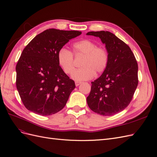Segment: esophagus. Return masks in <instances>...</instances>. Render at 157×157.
Masks as SVG:
<instances>
[{"label":"esophagus","mask_w":157,"mask_h":157,"mask_svg":"<svg viewBox=\"0 0 157 157\" xmlns=\"http://www.w3.org/2000/svg\"><path fill=\"white\" fill-rule=\"evenodd\" d=\"M80 84H82V82H78V81H76V82H75V85H76V86H79V85H80Z\"/></svg>","instance_id":"1"}]
</instances>
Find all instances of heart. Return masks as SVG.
I'll return each instance as SVG.
<instances>
[{
    "instance_id": "obj_1",
    "label": "heart",
    "mask_w": 157,
    "mask_h": 157,
    "mask_svg": "<svg viewBox=\"0 0 157 157\" xmlns=\"http://www.w3.org/2000/svg\"><path fill=\"white\" fill-rule=\"evenodd\" d=\"M73 53L76 56H84L80 62V67L76 69L71 77L77 81L92 78L95 73L101 74L107 67L109 54L103 46H97L96 42L88 39L76 42L73 45ZM58 61L61 68L66 74H71L75 68V59L72 52L65 48L58 53Z\"/></svg>"
}]
</instances>
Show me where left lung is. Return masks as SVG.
Returning <instances> with one entry per match:
<instances>
[{
    "label": "left lung",
    "mask_w": 157,
    "mask_h": 157,
    "mask_svg": "<svg viewBox=\"0 0 157 157\" xmlns=\"http://www.w3.org/2000/svg\"><path fill=\"white\" fill-rule=\"evenodd\" d=\"M87 35L99 37L109 54L106 69L92 82L88 105L103 116L119 113L130 104L138 84V65L130 48L109 31H90Z\"/></svg>",
    "instance_id": "8db88e82"
}]
</instances>
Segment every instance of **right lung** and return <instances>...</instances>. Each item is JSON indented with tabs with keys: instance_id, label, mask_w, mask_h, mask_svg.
<instances>
[{
	"instance_id": "right-lung-1",
	"label": "right lung",
	"mask_w": 157,
	"mask_h": 157,
	"mask_svg": "<svg viewBox=\"0 0 157 157\" xmlns=\"http://www.w3.org/2000/svg\"><path fill=\"white\" fill-rule=\"evenodd\" d=\"M81 35L78 31L49 29L37 35L23 49L16 65V87L28 110L41 116L59 112L75 88L58 61V51Z\"/></svg>"
}]
</instances>
